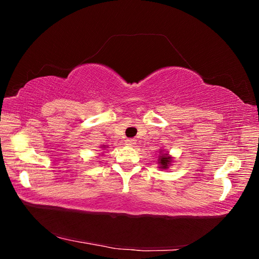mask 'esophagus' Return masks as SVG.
Wrapping results in <instances>:
<instances>
[{
	"mask_svg": "<svg viewBox=\"0 0 259 259\" xmlns=\"http://www.w3.org/2000/svg\"><path fill=\"white\" fill-rule=\"evenodd\" d=\"M125 145H128V146H134V145H136V139H134V138H128L125 140Z\"/></svg>",
	"mask_w": 259,
	"mask_h": 259,
	"instance_id": "esophagus-1",
	"label": "esophagus"
}]
</instances>
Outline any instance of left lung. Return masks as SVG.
I'll use <instances>...</instances> for the list:
<instances>
[{
	"label": "left lung",
	"instance_id": "1",
	"mask_svg": "<svg viewBox=\"0 0 259 259\" xmlns=\"http://www.w3.org/2000/svg\"><path fill=\"white\" fill-rule=\"evenodd\" d=\"M157 163L160 164L159 168L161 169H168L169 165L172 163V157L170 156L168 153H163V152H160V155H159V159H157Z\"/></svg>",
	"mask_w": 259,
	"mask_h": 259
}]
</instances>
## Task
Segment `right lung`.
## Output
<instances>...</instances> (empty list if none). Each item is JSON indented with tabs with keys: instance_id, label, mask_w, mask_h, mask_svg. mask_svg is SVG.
<instances>
[{
	"instance_id": "right-lung-1",
	"label": "right lung",
	"mask_w": 259,
	"mask_h": 259,
	"mask_svg": "<svg viewBox=\"0 0 259 259\" xmlns=\"http://www.w3.org/2000/svg\"><path fill=\"white\" fill-rule=\"evenodd\" d=\"M102 147H103V148H105V147H106V146H105V145H104V146H102Z\"/></svg>"
}]
</instances>
